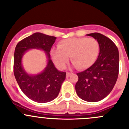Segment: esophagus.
<instances>
[{"instance_id": "1", "label": "esophagus", "mask_w": 129, "mask_h": 129, "mask_svg": "<svg viewBox=\"0 0 129 129\" xmlns=\"http://www.w3.org/2000/svg\"><path fill=\"white\" fill-rule=\"evenodd\" d=\"M72 74V73H70V72H67V77H68L69 76H70V75Z\"/></svg>"}]
</instances>
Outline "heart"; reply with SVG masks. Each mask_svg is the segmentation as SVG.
<instances>
[{
	"label": "heart",
	"mask_w": 129,
	"mask_h": 129,
	"mask_svg": "<svg viewBox=\"0 0 129 129\" xmlns=\"http://www.w3.org/2000/svg\"><path fill=\"white\" fill-rule=\"evenodd\" d=\"M57 48L51 52L52 59L57 67L63 68L69 57L72 63L79 70L90 67L96 61L100 50V43L92 37L62 40L58 43Z\"/></svg>",
	"instance_id": "obj_1"
}]
</instances>
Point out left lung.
I'll list each match as a JSON object with an SVG mask.
<instances>
[{
    "mask_svg": "<svg viewBox=\"0 0 129 129\" xmlns=\"http://www.w3.org/2000/svg\"><path fill=\"white\" fill-rule=\"evenodd\" d=\"M98 40V57L90 67L77 73L76 91L81 99L88 102L101 101L110 93L119 74V52L110 39L100 33L87 34Z\"/></svg>",
    "mask_w": 129,
    "mask_h": 129,
    "instance_id": "1",
    "label": "left lung"
}]
</instances>
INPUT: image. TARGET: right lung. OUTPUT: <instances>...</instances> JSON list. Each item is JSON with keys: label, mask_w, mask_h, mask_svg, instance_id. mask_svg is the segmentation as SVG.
I'll use <instances>...</instances> for the list:
<instances>
[{"label": "right lung", "mask_w": 129, "mask_h": 129, "mask_svg": "<svg viewBox=\"0 0 129 129\" xmlns=\"http://www.w3.org/2000/svg\"><path fill=\"white\" fill-rule=\"evenodd\" d=\"M55 39L53 36L35 33L19 42L15 49L13 72L16 81L24 94L37 103H47L56 98L66 78L65 72L57 70L50 59V52ZM33 48L43 50L48 57L47 66L44 71L34 76L28 75L22 66L23 53Z\"/></svg>", "instance_id": "obj_1"}]
</instances>
